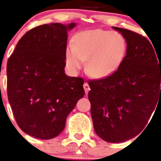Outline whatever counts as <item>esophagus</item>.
Instances as JSON below:
<instances>
[{
    "mask_svg": "<svg viewBox=\"0 0 161 161\" xmlns=\"http://www.w3.org/2000/svg\"><path fill=\"white\" fill-rule=\"evenodd\" d=\"M83 88H84L85 93H88L89 92V90H90V87H89L88 83H84V84H83Z\"/></svg>",
    "mask_w": 161,
    "mask_h": 161,
    "instance_id": "obj_1",
    "label": "esophagus"
}]
</instances>
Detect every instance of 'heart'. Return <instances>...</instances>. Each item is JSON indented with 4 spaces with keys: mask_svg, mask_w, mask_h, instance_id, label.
<instances>
[{
    "mask_svg": "<svg viewBox=\"0 0 161 161\" xmlns=\"http://www.w3.org/2000/svg\"><path fill=\"white\" fill-rule=\"evenodd\" d=\"M127 45L121 34L102 29L81 31L74 44L69 43L65 51L68 70L77 73L84 65L86 72L95 78H104L115 73L122 64Z\"/></svg>",
    "mask_w": 161,
    "mask_h": 161,
    "instance_id": "b5f03b06",
    "label": "heart"
}]
</instances>
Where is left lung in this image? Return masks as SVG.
<instances>
[{
	"instance_id": "1",
	"label": "left lung",
	"mask_w": 161,
	"mask_h": 161,
	"mask_svg": "<svg viewBox=\"0 0 161 161\" xmlns=\"http://www.w3.org/2000/svg\"><path fill=\"white\" fill-rule=\"evenodd\" d=\"M113 29L125 39L126 56L112 75L89 81L88 99L96 134L107 142L120 143L143 131L161 100V57L145 36Z\"/></svg>"
}]
</instances>
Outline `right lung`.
Here are the masks:
<instances>
[{
    "label": "right lung",
    "mask_w": 161,
    "mask_h": 161,
    "mask_svg": "<svg viewBox=\"0 0 161 161\" xmlns=\"http://www.w3.org/2000/svg\"><path fill=\"white\" fill-rule=\"evenodd\" d=\"M72 22L44 24L28 31L7 61V96L23 132L41 140L55 138L84 96L82 78L65 74V51Z\"/></svg>",
    "instance_id": "1"
}]
</instances>
